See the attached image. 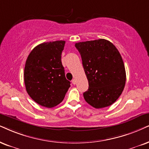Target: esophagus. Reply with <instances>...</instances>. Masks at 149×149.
I'll list each match as a JSON object with an SVG mask.
<instances>
[{
    "mask_svg": "<svg viewBox=\"0 0 149 149\" xmlns=\"http://www.w3.org/2000/svg\"><path fill=\"white\" fill-rule=\"evenodd\" d=\"M72 83L73 84H76V79H73V80H72Z\"/></svg>",
    "mask_w": 149,
    "mask_h": 149,
    "instance_id": "1",
    "label": "esophagus"
}]
</instances>
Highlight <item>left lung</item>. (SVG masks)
<instances>
[{
	"mask_svg": "<svg viewBox=\"0 0 149 149\" xmlns=\"http://www.w3.org/2000/svg\"><path fill=\"white\" fill-rule=\"evenodd\" d=\"M88 82L83 93L88 104L95 109L110 106L120 96L126 82L125 67L115 45L105 39L77 42Z\"/></svg>",
	"mask_w": 149,
	"mask_h": 149,
	"instance_id": "left-lung-1",
	"label": "left lung"
}]
</instances>
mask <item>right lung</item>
Segmentation results:
<instances>
[{"label": "right lung", "instance_id": "right-lung-1", "mask_svg": "<svg viewBox=\"0 0 149 149\" xmlns=\"http://www.w3.org/2000/svg\"><path fill=\"white\" fill-rule=\"evenodd\" d=\"M65 41L37 45L26 61L24 81L26 91L41 106L52 108L63 100L70 87L61 62Z\"/></svg>", "mask_w": 149, "mask_h": 149}]
</instances>
